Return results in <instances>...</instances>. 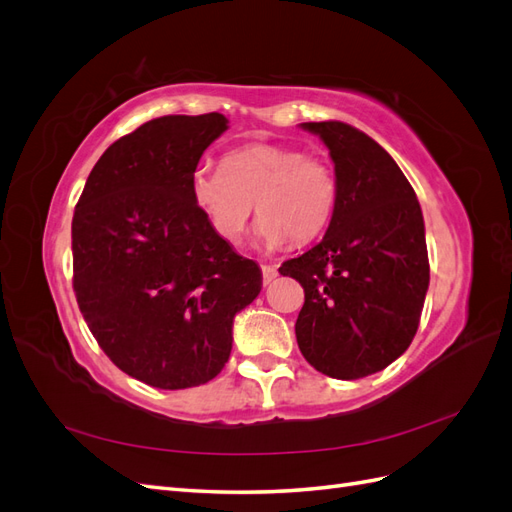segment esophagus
Instances as JSON below:
<instances>
[{
	"label": "esophagus",
	"mask_w": 512,
	"mask_h": 512,
	"mask_svg": "<svg viewBox=\"0 0 512 512\" xmlns=\"http://www.w3.org/2000/svg\"><path fill=\"white\" fill-rule=\"evenodd\" d=\"M262 269V284H271L277 277V269L273 265H260Z\"/></svg>",
	"instance_id": "obj_1"
}]
</instances>
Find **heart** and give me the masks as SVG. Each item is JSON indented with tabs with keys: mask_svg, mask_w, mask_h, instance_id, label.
<instances>
[{
	"mask_svg": "<svg viewBox=\"0 0 512 512\" xmlns=\"http://www.w3.org/2000/svg\"><path fill=\"white\" fill-rule=\"evenodd\" d=\"M190 194L211 230L228 243L243 239L256 205L262 243L305 245L333 218L337 177L327 160L297 147L256 143L228 151L218 170H194Z\"/></svg>",
	"mask_w": 512,
	"mask_h": 512,
	"instance_id": "obj_1",
	"label": "heart"
}]
</instances>
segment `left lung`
I'll use <instances>...</instances> for the list:
<instances>
[{"instance_id": "1", "label": "left lung", "mask_w": 512, "mask_h": 512, "mask_svg": "<svg viewBox=\"0 0 512 512\" xmlns=\"http://www.w3.org/2000/svg\"><path fill=\"white\" fill-rule=\"evenodd\" d=\"M301 126L329 147L337 207L322 241L280 267L305 290L294 333L324 376L365 378L408 350L421 320L429 288L421 205L365 132L342 121Z\"/></svg>"}]
</instances>
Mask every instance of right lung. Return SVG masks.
I'll return each mask as SVG.
<instances>
[{"label": "right lung", "instance_id": "add662e5", "mask_svg": "<svg viewBox=\"0 0 512 512\" xmlns=\"http://www.w3.org/2000/svg\"><path fill=\"white\" fill-rule=\"evenodd\" d=\"M220 113L166 115L108 147L72 218V286L96 342L121 371L166 391L220 374L232 320L262 288L254 260L211 230L190 194Z\"/></svg>", "mask_w": 512, "mask_h": 512}]
</instances>
